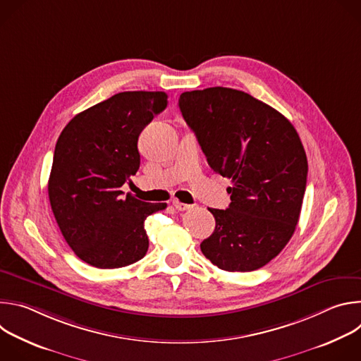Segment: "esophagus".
Segmentation results:
<instances>
[{
	"label": "esophagus",
	"instance_id": "esophagus-1",
	"mask_svg": "<svg viewBox=\"0 0 361 361\" xmlns=\"http://www.w3.org/2000/svg\"><path fill=\"white\" fill-rule=\"evenodd\" d=\"M173 205L174 207L178 210V212H184V210H190L192 205H190V204H185V202H181V201H178V200H173Z\"/></svg>",
	"mask_w": 361,
	"mask_h": 361
}]
</instances>
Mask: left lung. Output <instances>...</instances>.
Segmentation results:
<instances>
[{
	"mask_svg": "<svg viewBox=\"0 0 361 361\" xmlns=\"http://www.w3.org/2000/svg\"><path fill=\"white\" fill-rule=\"evenodd\" d=\"M178 107L209 166L231 180L228 209H209L216 228L202 254L226 271L266 266L301 212L308 164L295 128L266 102L226 87L183 92Z\"/></svg>",
	"mask_w": 361,
	"mask_h": 361,
	"instance_id": "obj_1",
	"label": "left lung"
}]
</instances>
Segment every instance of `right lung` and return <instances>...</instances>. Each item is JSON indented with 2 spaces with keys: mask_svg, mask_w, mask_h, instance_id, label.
<instances>
[{
  "mask_svg": "<svg viewBox=\"0 0 361 361\" xmlns=\"http://www.w3.org/2000/svg\"><path fill=\"white\" fill-rule=\"evenodd\" d=\"M167 107L163 91H126L77 114L54 149L48 197L77 257L97 269H118L148 250L145 219L167 207L127 194L121 185L140 169L137 141Z\"/></svg>",
  "mask_w": 361,
  "mask_h": 361,
  "instance_id": "add662e5",
  "label": "right lung"
}]
</instances>
